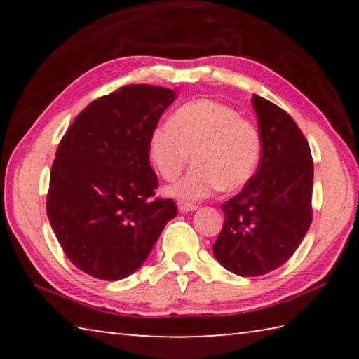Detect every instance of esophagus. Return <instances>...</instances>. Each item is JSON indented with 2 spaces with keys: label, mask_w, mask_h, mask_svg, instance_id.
I'll return each instance as SVG.
<instances>
[{
  "label": "esophagus",
  "mask_w": 359,
  "mask_h": 359,
  "mask_svg": "<svg viewBox=\"0 0 359 359\" xmlns=\"http://www.w3.org/2000/svg\"><path fill=\"white\" fill-rule=\"evenodd\" d=\"M177 208H179L180 212H193V210L198 209V205L193 204V203H188V201H182V199H180V201L177 203Z\"/></svg>",
  "instance_id": "1"
}]
</instances>
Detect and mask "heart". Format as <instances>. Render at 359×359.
I'll return each mask as SVG.
<instances>
[{"instance_id": "obj_1", "label": "heart", "mask_w": 359, "mask_h": 359, "mask_svg": "<svg viewBox=\"0 0 359 359\" xmlns=\"http://www.w3.org/2000/svg\"><path fill=\"white\" fill-rule=\"evenodd\" d=\"M261 150L258 126L234 107L209 98L180 106L149 137L150 161L165 180L177 179L193 155L196 168L169 188L182 199L244 188L257 172Z\"/></svg>"}]
</instances>
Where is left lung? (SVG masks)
Listing matches in <instances>:
<instances>
[{
	"label": "left lung",
	"mask_w": 359,
	"mask_h": 359,
	"mask_svg": "<svg viewBox=\"0 0 359 359\" xmlns=\"http://www.w3.org/2000/svg\"><path fill=\"white\" fill-rule=\"evenodd\" d=\"M263 150L252 180L222 204L214 247L224 269L264 276L293 257L312 223L313 161L299 126L274 102L253 95Z\"/></svg>",
	"instance_id": "1"
}]
</instances>
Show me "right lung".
I'll return each mask as SVG.
<instances>
[{
  "mask_svg": "<svg viewBox=\"0 0 359 359\" xmlns=\"http://www.w3.org/2000/svg\"><path fill=\"white\" fill-rule=\"evenodd\" d=\"M175 100L156 85H125L83 109L60 141L47 217L66 257L85 274L120 280L147 259L177 215L155 198L149 137Z\"/></svg>",
  "mask_w": 359,
  "mask_h": 359,
  "instance_id": "1",
  "label": "right lung"
}]
</instances>
